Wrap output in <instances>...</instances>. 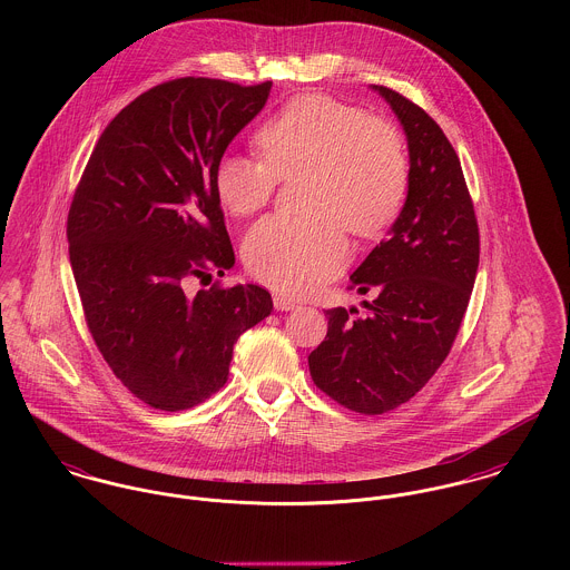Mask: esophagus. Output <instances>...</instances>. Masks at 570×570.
<instances>
[{
  "label": "esophagus",
  "mask_w": 570,
  "mask_h": 570,
  "mask_svg": "<svg viewBox=\"0 0 570 570\" xmlns=\"http://www.w3.org/2000/svg\"><path fill=\"white\" fill-rule=\"evenodd\" d=\"M274 307H276L278 312H289V309L298 307V303L292 301V298H287V296H283V294H274Z\"/></svg>",
  "instance_id": "1"
}]
</instances>
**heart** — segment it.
<instances>
[{
	"instance_id": "b5f03b06",
	"label": "heart",
	"mask_w": 570,
	"mask_h": 570,
	"mask_svg": "<svg viewBox=\"0 0 570 570\" xmlns=\"http://www.w3.org/2000/svg\"><path fill=\"white\" fill-rule=\"evenodd\" d=\"M261 158L224 154L215 193L233 215L263 208L278 179L307 175L305 219L265 217L245 235L244 258L261 283L307 294L348 258L340 224L357 237L380 235L407 193V158L400 134L384 120L325 94L289 100L256 131Z\"/></svg>"
}]
</instances>
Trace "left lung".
I'll return each instance as SVG.
<instances>
[{"label": "left lung", "mask_w": 570, "mask_h": 570, "mask_svg": "<svg viewBox=\"0 0 570 570\" xmlns=\"http://www.w3.org/2000/svg\"><path fill=\"white\" fill-rule=\"evenodd\" d=\"M375 91L407 140L406 204L389 239L351 274L371 294L366 314L326 309L325 340L309 355L314 384L340 406L382 414L412 400L448 357L479 269L481 237L459 156L441 127L406 96Z\"/></svg>", "instance_id": "8db88e82"}]
</instances>
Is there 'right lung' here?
Masks as SVG:
<instances>
[{"instance_id": "obj_1", "label": "right lung", "mask_w": 570, "mask_h": 570, "mask_svg": "<svg viewBox=\"0 0 570 570\" xmlns=\"http://www.w3.org/2000/svg\"><path fill=\"white\" fill-rule=\"evenodd\" d=\"M269 89L195 77L156 85L107 125L82 170L68 242L85 321L147 406L177 412L215 395L239 335L272 312L258 285L186 292L190 278L235 265L213 175Z\"/></svg>"}]
</instances>
